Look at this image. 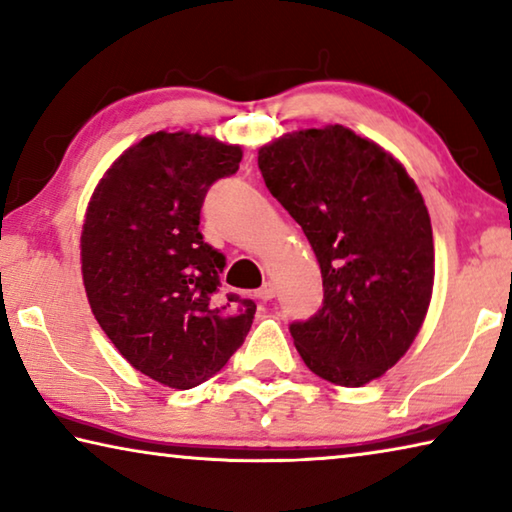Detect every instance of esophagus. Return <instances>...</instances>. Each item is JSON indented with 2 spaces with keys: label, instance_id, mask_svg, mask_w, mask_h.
Instances as JSON below:
<instances>
[{
  "label": "esophagus",
  "instance_id": "obj_1",
  "mask_svg": "<svg viewBox=\"0 0 512 512\" xmlns=\"http://www.w3.org/2000/svg\"><path fill=\"white\" fill-rule=\"evenodd\" d=\"M275 282H271V280H268V282H264L262 284V289H259L257 291V296H259V300H264V302H268V300H273L275 298Z\"/></svg>",
  "mask_w": 512,
  "mask_h": 512
}]
</instances>
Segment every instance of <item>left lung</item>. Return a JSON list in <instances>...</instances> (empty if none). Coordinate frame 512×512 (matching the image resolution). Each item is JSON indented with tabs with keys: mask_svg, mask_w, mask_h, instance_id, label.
<instances>
[{
	"mask_svg": "<svg viewBox=\"0 0 512 512\" xmlns=\"http://www.w3.org/2000/svg\"><path fill=\"white\" fill-rule=\"evenodd\" d=\"M257 164L323 275V307L289 325L302 361L348 388L381 377L411 348L433 289L431 219L413 178L339 124L282 135Z\"/></svg>",
	"mask_w": 512,
	"mask_h": 512,
	"instance_id": "left-lung-1",
	"label": "left lung"
}]
</instances>
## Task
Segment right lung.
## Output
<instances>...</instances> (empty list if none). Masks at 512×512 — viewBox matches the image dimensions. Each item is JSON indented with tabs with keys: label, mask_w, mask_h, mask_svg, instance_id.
I'll return each instance as SVG.
<instances>
[{
	"label": "right lung",
	"mask_w": 512,
	"mask_h": 512,
	"mask_svg": "<svg viewBox=\"0 0 512 512\" xmlns=\"http://www.w3.org/2000/svg\"><path fill=\"white\" fill-rule=\"evenodd\" d=\"M241 146L198 133H153L112 162L90 198L81 271L92 314L121 357L169 388L216 375L257 305L219 296L225 255L198 223L207 189L237 173Z\"/></svg>",
	"instance_id": "right-lung-1"
}]
</instances>
